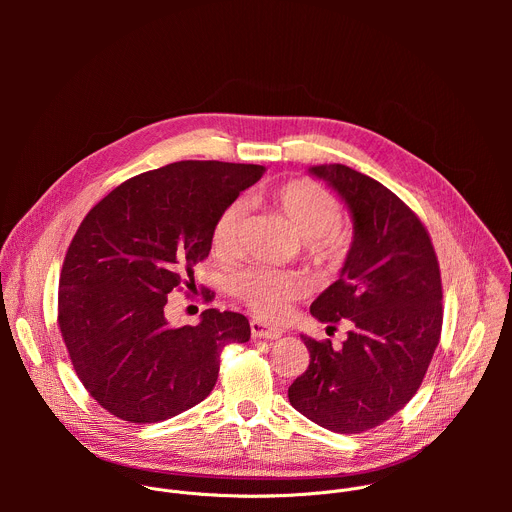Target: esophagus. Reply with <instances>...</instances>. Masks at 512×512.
Wrapping results in <instances>:
<instances>
[{
    "instance_id": "34e87169",
    "label": "esophagus",
    "mask_w": 512,
    "mask_h": 512,
    "mask_svg": "<svg viewBox=\"0 0 512 512\" xmlns=\"http://www.w3.org/2000/svg\"><path fill=\"white\" fill-rule=\"evenodd\" d=\"M251 334L253 338H265V340H275L281 336V330L279 328H267L265 324L257 322V320H251Z\"/></svg>"
}]
</instances>
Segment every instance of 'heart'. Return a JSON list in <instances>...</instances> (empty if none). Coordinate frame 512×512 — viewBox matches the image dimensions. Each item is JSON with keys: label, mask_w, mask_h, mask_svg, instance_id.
<instances>
[{"label": "heart", "mask_w": 512, "mask_h": 512, "mask_svg": "<svg viewBox=\"0 0 512 512\" xmlns=\"http://www.w3.org/2000/svg\"><path fill=\"white\" fill-rule=\"evenodd\" d=\"M265 200L304 239V255L316 269L334 271L342 265L350 249V233L338 223L340 204L332 192L308 178H298L273 188ZM241 225L243 210L239 204H231L218 214L212 229L216 255L231 257L237 251ZM231 291L257 318L277 322L304 296L306 283L294 271L247 269L233 277Z\"/></svg>", "instance_id": "1"}]
</instances>
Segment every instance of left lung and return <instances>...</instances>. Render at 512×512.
<instances>
[{
  "label": "left lung",
  "instance_id": "8db88e82",
  "mask_svg": "<svg viewBox=\"0 0 512 512\" xmlns=\"http://www.w3.org/2000/svg\"><path fill=\"white\" fill-rule=\"evenodd\" d=\"M352 214L340 277L310 306L320 322L348 326L340 348L302 336L310 367L289 403L336 433L373 429L417 393L442 334V277L417 214L381 182L342 164L310 168Z\"/></svg>",
  "mask_w": 512,
  "mask_h": 512
}]
</instances>
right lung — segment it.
I'll list each match as a JSON object with an SVG mask.
<instances>
[{"label":"right lung","mask_w":512,"mask_h":512,"mask_svg":"<svg viewBox=\"0 0 512 512\" xmlns=\"http://www.w3.org/2000/svg\"><path fill=\"white\" fill-rule=\"evenodd\" d=\"M265 168L176 162L119 184L72 237L58 283V326L89 395L129 423L170 419L204 401L221 352L251 338L237 312L204 310L198 326L174 328L168 294L194 283L212 247L218 214Z\"/></svg>","instance_id":"1"}]
</instances>
